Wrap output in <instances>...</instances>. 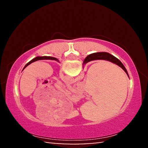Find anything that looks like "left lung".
<instances>
[{
    "mask_svg": "<svg viewBox=\"0 0 148 148\" xmlns=\"http://www.w3.org/2000/svg\"><path fill=\"white\" fill-rule=\"evenodd\" d=\"M44 59H49V60H56V61H58V59H56V58H55V57H47V56H44V57H35L34 59H32L31 61L29 62L28 63H27V64L25 65V67H24V68H23V70H24V69H25L26 67H27V66H28V65H29L30 64L32 63V62H35V61H38V60H44Z\"/></svg>",
    "mask_w": 148,
    "mask_h": 148,
    "instance_id": "1",
    "label": "left lung"
}]
</instances>
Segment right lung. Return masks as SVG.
<instances>
[{"label": "right lung", "mask_w": 148, "mask_h": 148, "mask_svg": "<svg viewBox=\"0 0 148 148\" xmlns=\"http://www.w3.org/2000/svg\"><path fill=\"white\" fill-rule=\"evenodd\" d=\"M93 60H106V61H109L110 62H113V63L116 64L117 65H118L119 66L121 67V68L125 72V73L127 74V76H129L128 72H127L126 69L125 68L124 65L122 64V62L120 61L118 59H117L116 57L112 56L111 54L106 53V52H99V53H92L87 56L86 58L84 59V64H86L87 62L91 61H93Z\"/></svg>", "instance_id": "1"}]
</instances>
